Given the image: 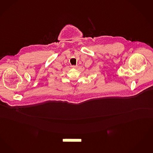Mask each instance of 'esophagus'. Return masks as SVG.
Segmentation results:
<instances>
[{
  "instance_id": "1",
  "label": "esophagus",
  "mask_w": 153,
  "mask_h": 153,
  "mask_svg": "<svg viewBox=\"0 0 153 153\" xmlns=\"http://www.w3.org/2000/svg\"><path fill=\"white\" fill-rule=\"evenodd\" d=\"M73 69H76L77 68V67H78V66H75V65H73V66H71Z\"/></svg>"
}]
</instances>
